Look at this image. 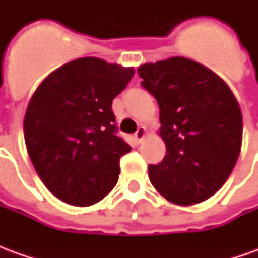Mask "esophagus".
I'll return each mask as SVG.
<instances>
[{
    "label": "esophagus",
    "instance_id": "esophagus-1",
    "mask_svg": "<svg viewBox=\"0 0 258 258\" xmlns=\"http://www.w3.org/2000/svg\"><path fill=\"white\" fill-rule=\"evenodd\" d=\"M145 135H146V128L145 127H140V128L137 130V133H135V140L138 141V142H141V141L144 140L145 138Z\"/></svg>",
    "mask_w": 258,
    "mask_h": 258
}]
</instances>
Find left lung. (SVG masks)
<instances>
[{"mask_svg":"<svg viewBox=\"0 0 258 258\" xmlns=\"http://www.w3.org/2000/svg\"><path fill=\"white\" fill-rule=\"evenodd\" d=\"M142 87L160 107L166 156L149 179L168 202L190 206L225 184L242 148L243 120L231 88L213 70L182 56L141 64Z\"/></svg>","mask_w":258,"mask_h":258,"instance_id":"left-lung-1","label":"left lung"}]
</instances>
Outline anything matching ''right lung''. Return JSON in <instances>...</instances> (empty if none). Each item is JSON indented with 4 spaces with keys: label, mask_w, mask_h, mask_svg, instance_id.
I'll use <instances>...</instances> for the list:
<instances>
[{
    "label": "right lung",
    "mask_w": 258,
    "mask_h": 258,
    "mask_svg": "<svg viewBox=\"0 0 258 258\" xmlns=\"http://www.w3.org/2000/svg\"><path fill=\"white\" fill-rule=\"evenodd\" d=\"M134 68L80 58L48 74L25 114L26 148L48 190L72 206L102 200L117 184L131 146L116 135L112 102Z\"/></svg>",
    "instance_id": "1"
}]
</instances>
